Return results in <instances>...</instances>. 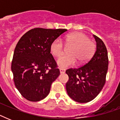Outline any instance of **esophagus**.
I'll list each match as a JSON object with an SVG mask.
<instances>
[{
    "instance_id": "1",
    "label": "esophagus",
    "mask_w": 120,
    "mask_h": 120,
    "mask_svg": "<svg viewBox=\"0 0 120 120\" xmlns=\"http://www.w3.org/2000/svg\"><path fill=\"white\" fill-rule=\"evenodd\" d=\"M60 73H64L65 72V70L64 69H62V68H60Z\"/></svg>"
}]
</instances>
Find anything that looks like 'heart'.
Wrapping results in <instances>:
<instances>
[{"label": "heart", "mask_w": 120, "mask_h": 120, "mask_svg": "<svg viewBox=\"0 0 120 120\" xmlns=\"http://www.w3.org/2000/svg\"><path fill=\"white\" fill-rule=\"evenodd\" d=\"M65 41L73 47L68 52L70 55L60 56L57 60L56 63L60 68H65L73 65L77 60L80 64L86 62L95 52V44L83 33L75 32L68 35L65 38ZM50 49L54 56H60L64 52L63 42L60 38H56L52 42Z\"/></svg>", "instance_id": "obj_1"}]
</instances>
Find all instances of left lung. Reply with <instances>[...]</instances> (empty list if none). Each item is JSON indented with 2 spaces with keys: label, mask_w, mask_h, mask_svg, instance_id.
Wrapping results in <instances>:
<instances>
[{
  "label": "left lung",
  "mask_w": 120,
  "mask_h": 120,
  "mask_svg": "<svg viewBox=\"0 0 120 120\" xmlns=\"http://www.w3.org/2000/svg\"><path fill=\"white\" fill-rule=\"evenodd\" d=\"M97 43L95 53L88 62L78 68L67 70L69 80L66 83L68 95L79 103L93 100L102 90L106 82L108 58L103 41L93 35Z\"/></svg>",
  "instance_id": "8db88e82"
}]
</instances>
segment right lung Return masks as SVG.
Instances as JSON below:
<instances>
[{"label": "right lung", "mask_w": 120, "mask_h": 120, "mask_svg": "<svg viewBox=\"0 0 120 120\" xmlns=\"http://www.w3.org/2000/svg\"><path fill=\"white\" fill-rule=\"evenodd\" d=\"M67 29L35 28L18 41L11 69L17 89L25 99L38 101L49 95L51 85L60 75L50 53V45Z\"/></svg>", "instance_id": "1"}]
</instances>
